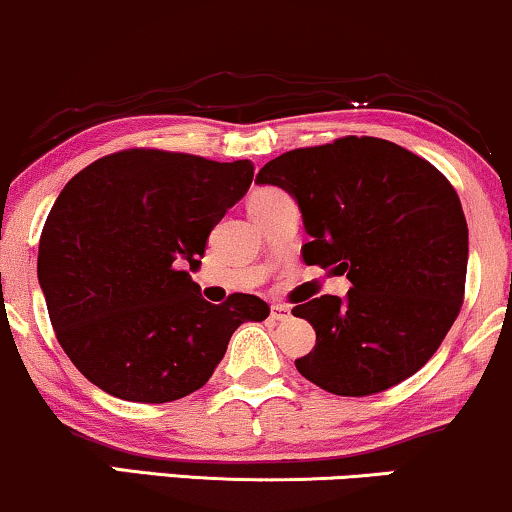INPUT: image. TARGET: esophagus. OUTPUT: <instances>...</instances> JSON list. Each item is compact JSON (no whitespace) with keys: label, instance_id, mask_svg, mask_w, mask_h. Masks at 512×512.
I'll use <instances>...</instances> for the list:
<instances>
[{"label":"esophagus","instance_id":"34e87169","mask_svg":"<svg viewBox=\"0 0 512 512\" xmlns=\"http://www.w3.org/2000/svg\"><path fill=\"white\" fill-rule=\"evenodd\" d=\"M290 309L286 307V304H271V319L274 321H288L290 319Z\"/></svg>","mask_w":512,"mask_h":512}]
</instances>
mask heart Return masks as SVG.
<instances>
[{
  "instance_id": "heart-1",
  "label": "heart",
  "mask_w": 512,
  "mask_h": 512,
  "mask_svg": "<svg viewBox=\"0 0 512 512\" xmlns=\"http://www.w3.org/2000/svg\"><path fill=\"white\" fill-rule=\"evenodd\" d=\"M278 193H281V191H276V189H262V191H257L255 196H252L250 205H255V203H262V200H269V198H274V196H278Z\"/></svg>"
}]
</instances>
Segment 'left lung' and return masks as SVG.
<instances>
[{
  "instance_id": "left-lung-1",
  "label": "left lung",
  "mask_w": 512,
  "mask_h": 512,
  "mask_svg": "<svg viewBox=\"0 0 512 512\" xmlns=\"http://www.w3.org/2000/svg\"><path fill=\"white\" fill-rule=\"evenodd\" d=\"M257 184L297 200L307 264L349 293L297 304L316 345L295 366L321 390L366 397L428 364L461 312L468 224L449 179L392 141L345 137L269 160Z\"/></svg>"
}]
</instances>
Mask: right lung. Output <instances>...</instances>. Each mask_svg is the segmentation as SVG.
Segmentation results:
<instances>
[{"instance_id": "1", "label": "right lung", "mask_w": 512, "mask_h": 512, "mask_svg": "<svg viewBox=\"0 0 512 512\" xmlns=\"http://www.w3.org/2000/svg\"><path fill=\"white\" fill-rule=\"evenodd\" d=\"M250 160L127 148L68 181L44 222L37 278L58 345L77 371L125 401L165 404L196 392L245 321L269 304L200 297L210 231L250 189Z\"/></svg>"}]
</instances>
